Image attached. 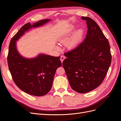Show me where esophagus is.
Segmentation results:
<instances>
[{"mask_svg":"<svg viewBox=\"0 0 121 121\" xmlns=\"http://www.w3.org/2000/svg\"><path fill=\"white\" fill-rule=\"evenodd\" d=\"M65 58H66L65 56H63V55H62V56H61V57H60V60H61V61L62 63L63 62V61H64V60L65 59Z\"/></svg>","mask_w":121,"mask_h":121,"instance_id":"34e87169","label":"esophagus"}]
</instances>
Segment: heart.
<instances>
[{
	"instance_id": "1",
	"label": "heart",
	"mask_w": 121,
	"mask_h": 121,
	"mask_svg": "<svg viewBox=\"0 0 121 121\" xmlns=\"http://www.w3.org/2000/svg\"><path fill=\"white\" fill-rule=\"evenodd\" d=\"M70 31L69 30L63 35L60 38L59 42L62 44H65L67 43V47L69 48H73L77 46L81 41L84 34V30L82 28L78 29L75 32L71 40H69L71 33ZM57 48L59 49V48L57 47Z\"/></svg>"
}]
</instances>
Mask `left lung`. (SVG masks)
Returning <instances> with one entry per match:
<instances>
[{"instance_id":"left-lung-1","label":"left lung","mask_w":121,"mask_h":121,"mask_svg":"<svg viewBox=\"0 0 121 121\" xmlns=\"http://www.w3.org/2000/svg\"><path fill=\"white\" fill-rule=\"evenodd\" d=\"M88 31L84 41L64 53L63 62L69 85L79 93H86L102 83L111 63L110 48L97 23L89 17H82Z\"/></svg>"}]
</instances>
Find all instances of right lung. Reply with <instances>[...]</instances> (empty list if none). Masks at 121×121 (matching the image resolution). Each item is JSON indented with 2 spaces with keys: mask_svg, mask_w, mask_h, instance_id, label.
Listing matches in <instances>:
<instances>
[{
  "mask_svg": "<svg viewBox=\"0 0 121 121\" xmlns=\"http://www.w3.org/2000/svg\"><path fill=\"white\" fill-rule=\"evenodd\" d=\"M50 21L46 19L32 25L29 22L24 24L12 38L9 44L7 61L13 79L22 91L35 96H44L50 90L56 69L62 65L60 57L40 54L33 58H24L18 53L16 42L25 32Z\"/></svg>",
  "mask_w": 121,
  "mask_h": 121,
  "instance_id": "obj_1",
  "label": "right lung"
}]
</instances>
